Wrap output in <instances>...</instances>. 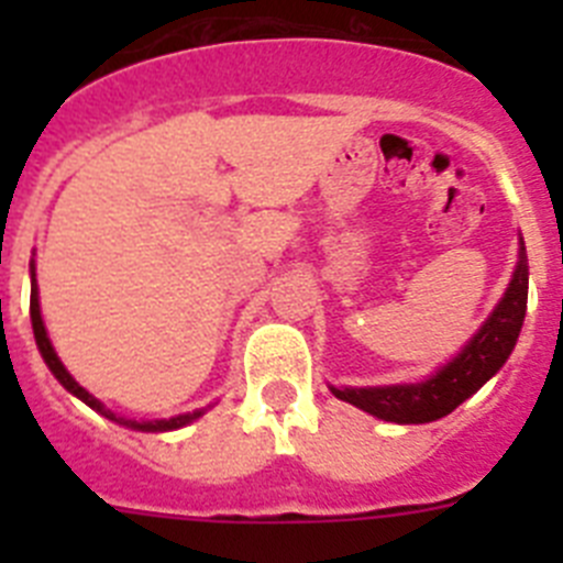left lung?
<instances>
[{
  "mask_svg": "<svg viewBox=\"0 0 563 563\" xmlns=\"http://www.w3.org/2000/svg\"><path fill=\"white\" fill-rule=\"evenodd\" d=\"M527 310V256L519 253L510 287L482 330L467 341L465 350L445 363L434 377L426 383H402V386H369V389H335L332 395L352 402L357 409L369 411L386 422H431L451 415L462 400L479 391L501 363L510 357L516 338L521 332Z\"/></svg>",
  "mask_w": 563,
  "mask_h": 563,
  "instance_id": "obj_1",
  "label": "left lung"
}]
</instances>
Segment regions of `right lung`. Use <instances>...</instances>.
<instances>
[{"label": "right lung", "mask_w": 563, "mask_h": 563, "mask_svg": "<svg viewBox=\"0 0 563 563\" xmlns=\"http://www.w3.org/2000/svg\"><path fill=\"white\" fill-rule=\"evenodd\" d=\"M30 318H33V335H36V343H38V352H42L44 363L49 366V372L58 377V383H62L64 389L73 391L76 397H81L84 402H87L89 409L101 411L103 417H109V420H118V417L112 415V411H107L101 406V402L96 400V397L89 395L87 389H81L76 380H73V375H69L67 369H64V363L58 361L56 350H53V343H49L47 338V330H44L42 324V310H38V287H36V273H33V287H30ZM202 411H194V415H180V417H172V420H154V422H134V420H118L123 422V426H132V429H141V431H172V429H180V426H186V422L197 420Z\"/></svg>", "instance_id": "add662e5"}]
</instances>
